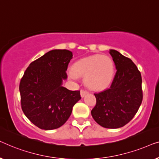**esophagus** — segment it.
I'll use <instances>...</instances> for the list:
<instances>
[{
    "instance_id": "1",
    "label": "esophagus",
    "mask_w": 159,
    "mask_h": 159,
    "mask_svg": "<svg viewBox=\"0 0 159 159\" xmlns=\"http://www.w3.org/2000/svg\"><path fill=\"white\" fill-rule=\"evenodd\" d=\"M87 93H89L88 91L84 90V89H81V90H80V96H81V97H84Z\"/></svg>"
}]
</instances>
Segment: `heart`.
<instances>
[{
  "mask_svg": "<svg viewBox=\"0 0 159 159\" xmlns=\"http://www.w3.org/2000/svg\"><path fill=\"white\" fill-rule=\"evenodd\" d=\"M71 78L85 77V84L93 90L108 87L112 81L115 65L107 55H93L75 62L72 67Z\"/></svg>",
  "mask_w": 159,
  "mask_h": 159,
  "instance_id": "1",
  "label": "heart"
}]
</instances>
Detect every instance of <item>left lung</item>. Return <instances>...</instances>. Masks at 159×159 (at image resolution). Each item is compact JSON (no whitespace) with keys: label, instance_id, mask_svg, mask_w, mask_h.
Returning a JSON list of instances; mask_svg holds the SVG:
<instances>
[{"label":"left lung","instance_id":"8db88e82","mask_svg":"<svg viewBox=\"0 0 159 159\" xmlns=\"http://www.w3.org/2000/svg\"><path fill=\"white\" fill-rule=\"evenodd\" d=\"M117 69L110 87L95 93L93 120L106 128L125 126L134 117L143 100L142 78L135 64L118 51L110 50Z\"/></svg>","mask_w":159,"mask_h":159}]
</instances>
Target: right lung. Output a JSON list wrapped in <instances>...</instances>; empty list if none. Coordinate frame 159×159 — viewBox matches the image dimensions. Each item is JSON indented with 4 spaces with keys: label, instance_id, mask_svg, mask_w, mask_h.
Instances as JSON below:
<instances>
[{
    "label": "right lung",
    "instance_id": "obj_1",
    "mask_svg": "<svg viewBox=\"0 0 159 159\" xmlns=\"http://www.w3.org/2000/svg\"><path fill=\"white\" fill-rule=\"evenodd\" d=\"M73 53L53 50L31 62L19 84L21 109L26 117L40 129L61 127L81 99L80 91L62 86Z\"/></svg>",
    "mask_w": 159,
    "mask_h": 159
}]
</instances>
